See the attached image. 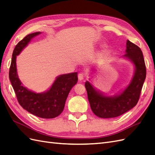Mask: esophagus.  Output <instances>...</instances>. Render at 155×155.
Wrapping results in <instances>:
<instances>
[{
    "label": "esophagus",
    "instance_id": "obj_1",
    "mask_svg": "<svg viewBox=\"0 0 155 155\" xmlns=\"http://www.w3.org/2000/svg\"><path fill=\"white\" fill-rule=\"evenodd\" d=\"M78 78L80 81L84 80V78H85V74L84 73H80L78 75Z\"/></svg>",
    "mask_w": 155,
    "mask_h": 155
}]
</instances>
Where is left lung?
Masks as SVG:
<instances>
[{
    "label": "left lung",
    "mask_w": 155,
    "mask_h": 155,
    "mask_svg": "<svg viewBox=\"0 0 155 155\" xmlns=\"http://www.w3.org/2000/svg\"><path fill=\"white\" fill-rule=\"evenodd\" d=\"M126 54L135 65L134 76L130 84L120 94L114 97L104 96L95 90L89 82L85 83L88 98L93 113L100 118H114L122 115L136 105L146 78V67L142 51L135 44L127 41Z\"/></svg>",
    "instance_id": "obj_1"
}]
</instances>
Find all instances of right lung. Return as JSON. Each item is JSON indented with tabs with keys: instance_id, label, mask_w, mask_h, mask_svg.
I'll return each instance as SVG.
<instances>
[{
	"instance_id": "1",
	"label": "right lung",
	"mask_w": 155,
	"mask_h": 155,
	"mask_svg": "<svg viewBox=\"0 0 155 155\" xmlns=\"http://www.w3.org/2000/svg\"><path fill=\"white\" fill-rule=\"evenodd\" d=\"M40 33L27 35L15 46L12 58L9 78L19 104L23 109L40 118H53L59 115L64 109L70 90L77 83V73L59 76L50 89L45 93L36 94L22 85L17 74L16 55L20 54L31 39Z\"/></svg>"
}]
</instances>
